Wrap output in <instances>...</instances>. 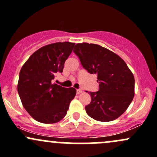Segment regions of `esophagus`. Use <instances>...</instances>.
Listing matches in <instances>:
<instances>
[{
  "instance_id": "1",
  "label": "esophagus",
  "mask_w": 157,
  "mask_h": 157,
  "mask_svg": "<svg viewBox=\"0 0 157 157\" xmlns=\"http://www.w3.org/2000/svg\"><path fill=\"white\" fill-rule=\"evenodd\" d=\"M82 93V90H76V93L77 94H80V93Z\"/></svg>"
}]
</instances>
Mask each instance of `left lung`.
<instances>
[{
    "mask_svg": "<svg viewBox=\"0 0 157 157\" xmlns=\"http://www.w3.org/2000/svg\"><path fill=\"white\" fill-rule=\"evenodd\" d=\"M73 52L84 69L97 75L99 84L98 91L89 93L91 101L85 107L87 115L100 121L115 120L134 96L135 80L131 70L121 58L100 45L79 43Z\"/></svg>",
    "mask_w": 157,
    "mask_h": 157,
    "instance_id": "1",
    "label": "left lung"
}]
</instances>
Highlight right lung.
<instances>
[{"instance_id":"obj_1","label":"right lung","mask_w":157,"mask_h":157,"mask_svg":"<svg viewBox=\"0 0 157 157\" xmlns=\"http://www.w3.org/2000/svg\"><path fill=\"white\" fill-rule=\"evenodd\" d=\"M74 45L75 43L65 41L40 47L21 67L17 92L25 110L39 122H59L66 116L70 101L76 94L75 88L52 83L56 74L62 73Z\"/></svg>"}]
</instances>
